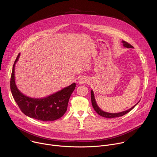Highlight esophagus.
I'll return each mask as SVG.
<instances>
[{"instance_id": "obj_1", "label": "esophagus", "mask_w": 157, "mask_h": 157, "mask_svg": "<svg viewBox=\"0 0 157 157\" xmlns=\"http://www.w3.org/2000/svg\"><path fill=\"white\" fill-rule=\"evenodd\" d=\"M88 81V79L85 78V77H81L79 80H78V83L79 84H83L85 83H87V82Z\"/></svg>"}]
</instances>
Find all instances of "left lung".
Masks as SVG:
<instances>
[{"label":"left lung","instance_id":"8db88e82","mask_svg":"<svg viewBox=\"0 0 157 157\" xmlns=\"http://www.w3.org/2000/svg\"><path fill=\"white\" fill-rule=\"evenodd\" d=\"M122 44H123L124 47H125V48H133V47H132L131 44H128V43H127L125 41L122 40ZM91 102H92V105H93V107L94 109L95 110V111L96 112V113L99 116H101L102 117H104L105 118H114V117H117L122 116L126 114L127 113H129V112L131 110H132L134 107H135L138 104V103L140 102V101H139L136 105H134L133 107H132L131 108L128 109V110H124V111H122V112H120V113H107V112H105V111L102 110L98 106V104L96 102V99H95L94 91H93V89L91 91Z\"/></svg>","mask_w":157,"mask_h":157}]
</instances>
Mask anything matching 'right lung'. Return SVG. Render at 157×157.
Returning <instances> with one entry per match:
<instances>
[{
    "mask_svg": "<svg viewBox=\"0 0 157 157\" xmlns=\"http://www.w3.org/2000/svg\"><path fill=\"white\" fill-rule=\"evenodd\" d=\"M20 53L13 65L10 89L12 96L25 115L42 121H53L61 117L67 110L70 98L75 90L76 83L63 88L52 94L41 98H30L22 93L18 89L15 79V67Z\"/></svg>",
    "mask_w": 157,
    "mask_h": 157,
    "instance_id": "right-lung-1",
    "label": "right lung"
}]
</instances>
